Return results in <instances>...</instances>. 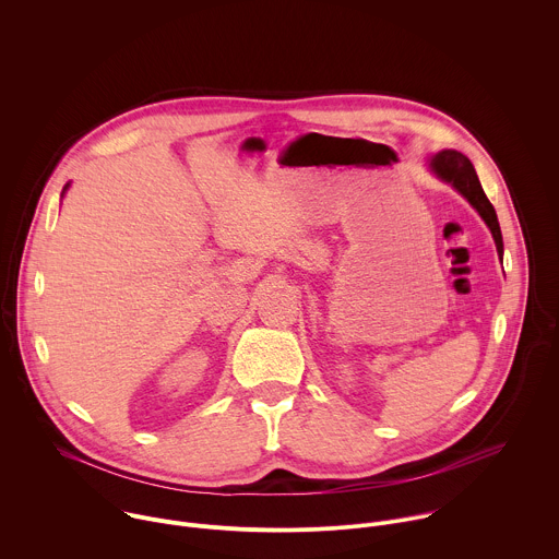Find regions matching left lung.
I'll return each mask as SVG.
<instances>
[{
  "instance_id": "1",
  "label": "left lung",
  "mask_w": 559,
  "mask_h": 559,
  "mask_svg": "<svg viewBox=\"0 0 559 559\" xmlns=\"http://www.w3.org/2000/svg\"><path fill=\"white\" fill-rule=\"evenodd\" d=\"M428 170L443 183L452 186L476 212L478 216L485 221V225L491 231L496 251H498V260L502 262V234H500V225L496 218V212L489 203V199L485 197L480 181L476 177V170L472 166V162L459 153V151H439L437 155H432L428 159Z\"/></svg>"
}]
</instances>
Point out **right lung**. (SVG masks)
<instances>
[{"label": "right lung", "instance_id": "right-lung-1", "mask_svg": "<svg viewBox=\"0 0 559 559\" xmlns=\"http://www.w3.org/2000/svg\"><path fill=\"white\" fill-rule=\"evenodd\" d=\"M68 188H70V183H68V186H66V188H63V194H66V190H68ZM63 194H61V197H63Z\"/></svg>", "mask_w": 559, "mask_h": 559}]
</instances>
